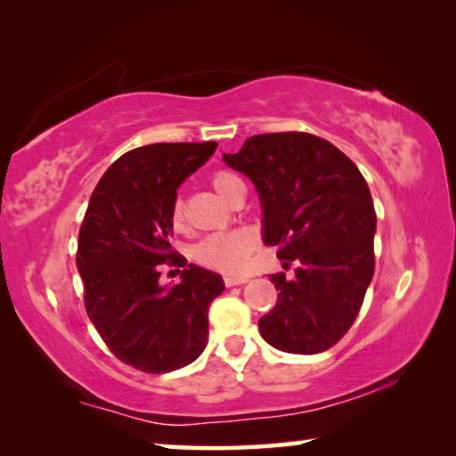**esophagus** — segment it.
I'll use <instances>...</instances> for the list:
<instances>
[{
	"mask_svg": "<svg viewBox=\"0 0 456 456\" xmlns=\"http://www.w3.org/2000/svg\"><path fill=\"white\" fill-rule=\"evenodd\" d=\"M247 281H249L247 277H237V275L223 277V283H225V288H235V285H241V283H247Z\"/></svg>",
	"mask_w": 456,
	"mask_h": 456,
	"instance_id": "esophagus-1",
	"label": "esophagus"
}]
</instances>
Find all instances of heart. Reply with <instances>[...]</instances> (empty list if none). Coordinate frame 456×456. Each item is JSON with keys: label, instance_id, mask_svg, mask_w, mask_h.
Returning <instances> with one entry per match:
<instances>
[{"label": "heart", "instance_id": "b5f03b06", "mask_svg": "<svg viewBox=\"0 0 456 456\" xmlns=\"http://www.w3.org/2000/svg\"><path fill=\"white\" fill-rule=\"evenodd\" d=\"M211 187L221 199H225L227 203H231V200L235 199L239 191L245 189L243 183L229 171L213 173ZM171 223L176 231H181L184 227V203L181 197H176L173 200ZM256 245H257L256 235L247 229L227 231V233H215V235L205 237L203 241H199L195 247H192V259H195L199 265L215 269V272L241 273L247 267V261H249Z\"/></svg>", "mask_w": 456, "mask_h": 456}]
</instances>
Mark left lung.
Instances as JSON below:
<instances>
[{
    "mask_svg": "<svg viewBox=\"0 0 456 456\" xmlns=\"http://www.w3.org/2000/svg\"><path fill=\"white\" fill-rule=\"evenodd\" d=\"M264 207V243L296 275H272L277 304L259 334L289 354H320L356 320L374 275L376 211L358 167L320 136L269 133L223 154Z\"/></svg>",
    "mask_w": 456,
    "mask_h": 456,
    "instance_id": "8db88e82",
    "label": "left lung"
}]
</instances>
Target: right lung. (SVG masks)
<instances>
[{
	"instance_id": "1",
	"label": "right lung",
	"mask_w": 456,
	"mask_h": 456,
	"mask_svg": "<svg viewBox=\"0 0 456 456\" xmlns=\"http://www.w3.org/2000/svg\"><path fill=\"white\" fill-rule=\"evenodd\" d=\"M215 149L209 141L128 151L98 181L84 215L76 265L88 318L114 356L141 372H173L207 346L221 275L189 264L181 283L167 288L159 267L187 264L171 245V207L179 184Z\"/></svg>"
}]
</instances>
